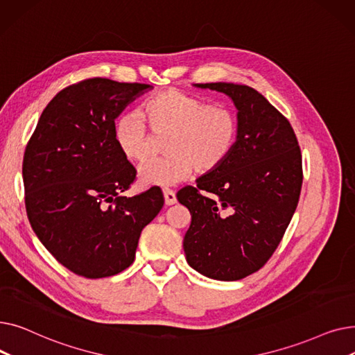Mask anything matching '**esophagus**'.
Listing matches in <instances>:
<instances>
[{
    "instance_id": "1",
    "label": "esophagus",
    "mask_w": 355,
    "mask_h": 355,
    "mask_svg": "<svg viewBox=\"0 0 355 355\" xmlns=\"http://www.w3.org/2000/svg\"><path fill=\"white\" fill-rule=\"evenodd\" d=\"M162 193H164V198H165L166 206H173V204L177 202V196H175V193L173 190L165 189Z\"/></svg>"
}]
</instances>
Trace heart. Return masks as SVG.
I'll use <instances>...</instances> for the list:
<instances>
[{
  "label": "heart",
  "instance_id": "b5f03b06",
  "mask_svg": "<svg viewBox=\"0 0 355 355\" xmlns=\"http://www.w3.org/2000/svg\"><path fill=\"white\" fill-rule=\"evenodd\" d=\"M152 129L153 135L146 128ZM240 122L227 103H207L193 93L162 90L149 98L139 115H122L114 128L115 142L132 162L151 158L158 139H165V158L144 165L139 181L145 185L170 187L189 178L196 170L209 174L225 162L237 144Z\"/></svg>",
  "mask_w": 355,
  "mask_h": 355
}]
</instances>
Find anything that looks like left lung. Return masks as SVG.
Returning <instances> with one entry per match:
<instances>
[{"mask_svg": "<svg viewBox=\"0 0 355 355\" xmlns=\"http://www.w3.org/2000/svg\"><path fill=\"white\" fill-rule=\"evenodd\" d=\"M196 86L232 98L240 132L217 170L177 193L191 213L182 246L201 275L239 281L266 265L289 226L304 180L301 148L289 121L253 87Z\"/></svg>", "mask_w": 355, "mask_h": 355, "instance_id": "obj_1", "label": "left lung"}]
</instances>
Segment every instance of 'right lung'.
<instances>
[{"mask_svg":"<svg viewBox=\"0 0 355 355\" xmlns=\"http://www.w3.org/2000/svg\"><path fill=\"white\" fill-rule=\"evenodd\" d=\"M149 85L92 78L43 110L23 158L30 225L64 268L89 279L132 265L142 229L164 206L159 187L126 197L137 171L115 142V119Z\"/></svg>","mask_w":355,"mask_h":355,"instance_id":"right-lung-1","label":"right lung"}]
</instances>
